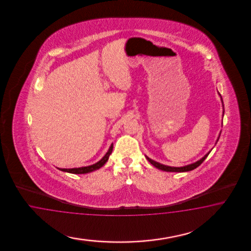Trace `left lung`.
<instances>
[{"instance_id":"8db88e82","label":"left lung","mask_w":251,"mask_h":251,"mask_svg":"<svg viewBox=\"0 0 251 251\" xmlns=\"http://www.w3.org/2000/svg\"><path fill=\"white\" fill-rule=\"evenodd\" d=\"M219 94V96H220L221 101H222V105H223V117H224V114H225V108H224V102H223V99H222V97H221L220 93H218ZM223 125V124H222ZM221 135V131L220 133H219V136L217 138V140H216V143H215V145L217 144V142H218V140H219V137ZM212 151V150H211ZM211 151H209V152L206 153L205 155L203 156V157H201V159L198 160L197 162H195V163H192V164H190V165H187V166H184V167H169V166H166V165H163V164H160L158 162H156V161H154V160L151 159V158H149L148 156H146L145 155V157H146V159L148 160L151 164H152L153 167H156V168H158V169H161V170H163V171H167V172H188V171H191V170H193V169H195L196 167H199L204 160L206 159V157L209 155V153L211 152Z\"/></svg>"}]
</instances>
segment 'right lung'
Here are the masks:
<instances>
[{
  "label": "right lung",
  "mask_w": 251,
  "mask_h": 251,
  "mask_svg": "<svg viewBox=\"0 0 251 251\" xmlns=\"http://www.w3.org/2000/svg\"><path fill=\"white\" fill-rule=\"evenodd\" d=\"M113 150V144L109 146L108 151L106 152V154L99 160V162H97L96 164H93L91 166H87V167H75V168H59L57 167L59 170L63 171V172H67L71 174H86V173H90L93 171H96L99 169L100 167H103L106 163V161L109 158V155L111 154Z\"/></svg>",
  "instance_id": "obj_1"
}]
</instances>
